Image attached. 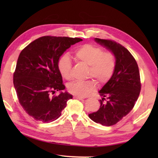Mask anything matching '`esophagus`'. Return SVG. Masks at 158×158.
Here are the masks:
<instances>
[{"label": "esophagus", "instance_id": "1", "mask_svg": "<svg viewBox=\"0 0 158 158\" xmlns=\"http://www.w3.org/2000/svg\"><path fill=\"white\" fill-rule=\"evenodd\" d=\"M75 98H77V99H80V100H83V99H84L83 97H81V96H74Z\"/></svg>", "mask_w": 158, "mask_h": 158}]
</instances>
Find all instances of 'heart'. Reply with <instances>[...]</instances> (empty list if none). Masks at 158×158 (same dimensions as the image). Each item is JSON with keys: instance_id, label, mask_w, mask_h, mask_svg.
I'll return each mask as SVG.
<instances>
[{"instance_id": "b5f03b06", "label": "heart", "mask_w": 158, "mask_h": 158, "mask_svg": "<svg viewBox=\"0 0 158 158\" xmlns=\"http://www.w3.org/2000/svg\"><path fill=\"white\" fill-rule=\"evenodd\" d=\"M74 57L80 62L89 65L88 75L94 77L100 84L109 81L116 68V57L110 52H103L100 47L85 44L74 52ZM57 68L61 76L65 80L72 77V62L68 55H64L57 62ZM96 84L94 80L76 81L69 84V92L75 96L85 97L94 92Z\"/></svg>"}]
</instances>
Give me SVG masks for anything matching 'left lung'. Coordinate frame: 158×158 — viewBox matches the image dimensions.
I'll list each match as a JSON object with an SVG mask.
<instances>
[{"label":"left lung","mask_w":158,"mask_h":158,"mask_svg":"<svg viewBox=\"0 0 158 158\" xmlns=\"http://www.w3.org/2000/svg\"><path fill=\"white\" fill-rule=\"evenodd\" d=\"M116 57L112 77L99 90L102 98L98 111L88 114L90 119L103 126L116 124L133 109L139 97L141 83L137 63L124 47L111 40L95 38Z\"/></svg>","instance_id":"left-lung-1"}]
</instances>
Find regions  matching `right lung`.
I'll return each mask as SVG.
<instances>
[{
	"label": "right lung",
	"instance_id": "add662e5",
	"mask_svg": "<svg viewBox=\"0 0 158 158\" xmlns=\"http://www.w3.org/2000/svg\"><path fill=\"white\" fill-rule=\"evenodd\" d=\"M80 38L45 36L34 40L21 52L14 73V85L19 103L36 121L53 122L61 116L73 96L62 92L65 86L57 62ZM56 91L60 94L53 96Z\"/></svg>",
	"mask_w": 158,
	"mask_h": 158
}]
</instances>
